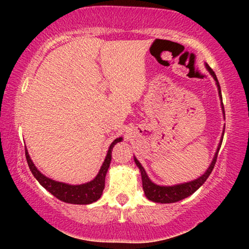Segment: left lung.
Masks as SVG:
<instances>
[{
	"mask_svg": "<svg viewBox=\"0 0 249 249\" xmlns=\"http://www.w3.org/2000/svg\"><path fill=\"white\" fill-rule=\"evenodd\" d=\"M207 71H209L211 76L213 77V79L215 80V85L217 87V91H219V96H220V101H221V108H222V113H223V118L226 119L224 117V107H223V103H222V95H221V88H220V84L219 81H217V78H216V74L214 73V71L211 69L209 64H205ZM223 135H224V130L222 132V136H221V139H220V142L219 145H217V148H216V152L215 154L213 156V160L212 162H211V164L209 168L205 172H204V175H202L198 178L195 179V180H192V181H188V182H183V183H178V185H173V186H160V185H156L152 181L151 179L148 178L147 173H146L145 169L142 168V165L141 164V162L138 161L137 159H136V156H134V161L136 163V165L138 166L139 171H141V175H142V189H144V193H145V196L147 197L149 200H152V202L154 203H162V204H169V203H176V202H179V200H182L187 198V197L193 195L194 193L196 192L197 189L199 188L200 186L203 185L204 182L206 181V179L209 178L211 172H212V170L214 168V165H215V162H216V158H217V154H219V151L221 148V144H222V139H223Z\"/></svg>",
	"mask_w": 249,
	"mask_h": 249,
	"instance_id": "8db88e82",
	"label": "left lung"
}]
</instances>
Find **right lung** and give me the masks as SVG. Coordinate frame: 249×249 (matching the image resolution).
Listing matches in <instances>:
<instances>
[{"label": "right lung", "mask_w": 249, "mask_h": 249, "mask_svg": "<svg viewBox=\"0 0 249 249\" xmlns=\"http://www.w3.org/2000/svg\"><path fill=\"white\" fill-rule=\"evenodd\" d=\"M119 142H122V137H119L112 142L97 176L95 177L91 181L81 183V185H69V183L66 182L55 181V180L44 176L43 173L36 168V165L34 164L27 148L26 159L30 171H32L34 177H35L37 181H38L47 192H50L53 196H55L57 199L62 200L64 203L87 205V204H91L100 199L102 194H103V189L105 186V176H107V170L110 168V163L112 159V149H113L114 145Z\"/></svg>", "instance_id": "add662e5"}]
</instances>
